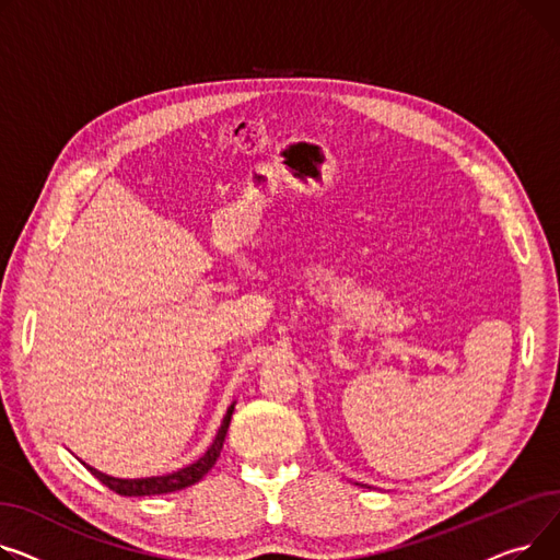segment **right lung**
<instances>
[{"instance_id":"right-lung-1","label":"right lung","mask_w":560,"mask_h":560,"mask_svg":"<svg viewBox=\"0 0 560 560\" xmlns=\"http://www.w3.org/2000/svg\"><path fill=\"white\" fill-rule=\"evenodd\" d=\"M233 411H235V402L228 407L223 420H221V427L219 432L212 441V445L206 450V454L201 458H196L194 464L176 470V472H170V475H160V477H142V479H119V477H110L102 470H96L88 464H83L98 481H102L104 486H108L110 490H115L117 495H124V498H144V495H164V492H176V490H183L187 486H194L196 481H201L210 470L212 466L217 464V458L221 454V447H223V441H225V434H228V427H230V418H233Z\"/></svg>"}]
</instances>
